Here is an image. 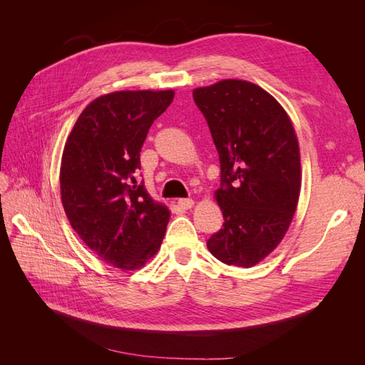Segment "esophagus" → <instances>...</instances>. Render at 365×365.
<instances>
[{
    "mask_svg": "<svg viewBox=\"0 0 365 365\" xmlns=\"http://www.w3.org/2000/svg\"><path fill=\"white\" fill-rule=\"evenodd\" d=\"M193 200H190V197H181V200H178V205L184 210H189L193 207Z\"/></svg>",
    "mask_w": 365,
    "mask_h": 365,
    "instance_id": "34e87169",
    "label": "esophagus"
}]
</instances>
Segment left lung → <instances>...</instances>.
I'll return each mask as SVG.
<instances>
[{
	"mask_svg": "<svg viewBox=\"0 0 365 365\" xmlns=\"http://www.w3.org/2000/svg\"><path fill=\"white\" fill-rule=\"evenodd\" d=\"M220 161L216 190L224 225L207 240L213 256L250 268L280 244L302 185L300 150L291 120L275 98L245 81L196 88Z\"/></svg>",
	"mask_w": 365,
	"mask_h": 365,
	"instance_id": "1",
	"label": "left lung"
}]
</instances>
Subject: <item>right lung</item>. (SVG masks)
Returning <instances> with one entry per match:
<instances>
[{"mask_svg": "<svg viewBox=\"0 0 365 365\" xmlns=\"http://www.w3.org/2000/svg\"><path fill=\"white\" fill-rule=\"evenodd\" d=\"M175 93L118 91L96 98L63 149L61 196L73 230L120 269L141 268L161 245L170 213L137 182L148 132Z\"/></svg>", "mask_w": 365, "mask_h": 365, "instance_id": "1", "label": "right lung"}]
</instances>
